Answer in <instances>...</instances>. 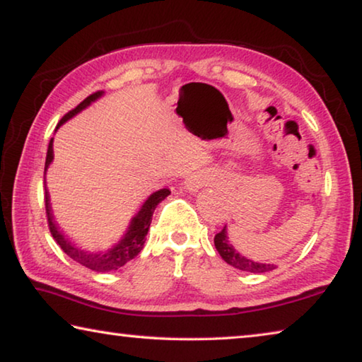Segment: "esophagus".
I'll return each instance as SVG.
<instances>
[{
  "mask_svg": "<svg viewBox=\"0 0 362 362\" xmlns=\"http://www.w3.org/2000/svg\"><path fill=\"white\" fill-rule=\"evenodd\" d=\"M204 185V179L201 175H198V174H193V175H189L188 179L185 180V188L188 189L189 193H194V192H198V189Z\"/></svg>",
  "mask_w": 362,
  "mask_h": 362,
  "instance_id": "1",
  "label": "esophagus"
}]
</instances>
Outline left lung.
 I'll return each instance as SVG.
<instances>
[{
	"instance_id": "obj_1",
	"label": "left lung",
	"mask_w": 362,
	"mask_h": 362,
	"mask_svg": "<svg viewBox=\"0 0 362 362\" xmlns=\"http://www.w3.org/2000/svg\"><path fill=\"white\" fill-rule=\"evenodd\" d=\"M214 244H216V249L218 250L220 257H222V259L228 263V265L241 269V272L267 273V272H272V269L276 268V265H273V263H260V262L250 260V259H247V257H244L243 254L238 252V250L233 247V244L228 241L226 225L223 226L222 231H218L216 238H214Z\"/></svg>"
}]
</instances>
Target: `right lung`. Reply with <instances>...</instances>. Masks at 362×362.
<instances>
[{
  "instance_id": "right-lung-1",
  "label": "right lung",
  "mask_w": 362,
  "mask_h": 362,
  "mask_svg": "<svg viewBox=\"0 0 362 362\" xmlns=\"http://www.w3.org/2000/svg\"><path fill=\"white\" fill-rule=\"evenodd\" d=\"M102 95H103V90H99V93L86 97V99L81 103H79V105L75 110H71V112L66 113L64 118L59 121L57 129L64 124V122L71 119L73 116L78 115L79 112H83L84 108H88L90 103L95 102ZM52 142H54V139H51V142H49V146H47L45 175H46V170L49 168V164H51L52 159H54ZM169 194H170V192L168 188H161L153 194H150L148 198H146L145 203L142 204V207H140V211L132 217L131 223H129V226H127L124 235H122L121 240L116 243L113 247H110L107 250H97V252H89V250H84L81 247H78L75 243H71L70 238H66L64 233L60 231L57 223L54 222L51 199H49V192L46 188L45 199H46V214H47L49 230H51L52 238L57 241L59 246L62 247L64 252L69 255L70 259L78 262L79 265L93 269V272H97V273L115 272V269H119L121 267H124L127 262H131L134 257H137L140 250H142L145 240H146V233H148L150 223H151L153 212H155L156 206L161 203L163 199H166Z\"/></svg>"
}]
</instances>
